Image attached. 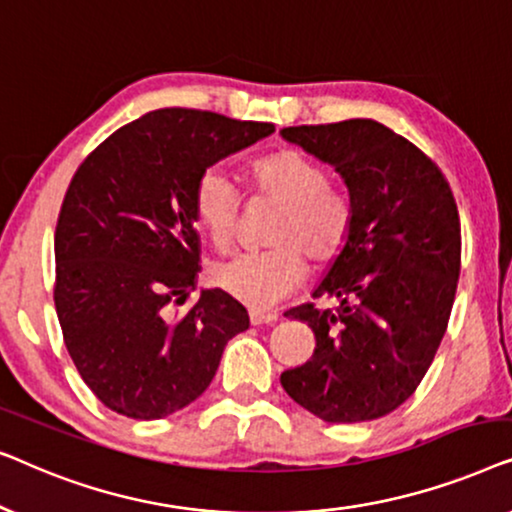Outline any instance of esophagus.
<instances>
[{
    "mask_svg": "<svg viewBox=\"0 0 512 512\" xmlns=\"http://www.w3.org/2000/svg\"><path fill=\"white\" fill-rule=\"evenodd\" d=\"M249 321L254 326H272L277 321V314L275 312H263V310H251Z\"/></svg>",
    "mask_w": 512,
    "mask_h": 512,
    "instance_id": "esophagus-1",
    "label": "esophagus"
}]
</instances>
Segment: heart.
<instances>
[{"instance_id":"1","label":"heart","mask_w":512,"mask_h":512,"mask_svg":"<svg viewBox=\"0 0 512 512\" xmlns=\"http://www.w3.org/2000/svg\"><path fill=\"white\" fill-rule=\"evenodd\" d=\"M251 188L261 198L282 202L263 251H240L209 268L216 289L240 303L272 307L305 279V256L328 265L345 251L356 209L347 191L331 181L321 160L298 149H282L251 165ZM193 212L216 249L235 242L242 223V193L219 165L200 172L193 186Z\"/></svg>"}]
</instances>
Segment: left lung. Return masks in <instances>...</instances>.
Returning <instances> with one entry per match:
<instances>
[{
    "label": "left lung",
    "mask_w": 512,
    "mask_h": 512,
    "mask_svg": "<svg viewBox=\"0 0 512 512\" xmlns=\"http://www.w3.org/2000/svg\"><path fill=\"white\" fill-rule=\"evenodd\" d=\"M342 174L356 219L314 298L284 317L312 328L314 354L284 370L293 401L331 424L370 422L408 401L450 321L461 270L452 188L422 149L370 118L284 128Z\"/></svg>",
    "instance_id": "1"
}]
</instances>
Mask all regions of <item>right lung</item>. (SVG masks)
Returning a JSON list of instances; mask_svg holds the SVG:
<instances>
[{
	"label": "right lung",
	"instance_id": "1",
	"mask_svg": "<svg viewBox=\"0 0 512 512\" xmlns=\"http://www.w3.org/2000/svg\"><path fill=\"white\" fill-rule=\"evenodd\" d=\"M275 132L212 111L158 109L118 128L79 165L55 226V310L88 389L109 410L163 419L209 387L249 314L195 289L202 170Z\"/></svg>",
	"mask_w": 512,
	"mask_h": 512
}]
</instances>
